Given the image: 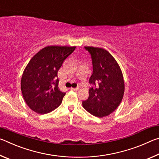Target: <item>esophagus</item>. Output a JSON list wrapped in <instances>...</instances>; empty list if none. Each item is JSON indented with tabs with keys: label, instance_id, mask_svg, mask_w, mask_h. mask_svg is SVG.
Segmentation results:
<instances>
[{
	"label": "esophagus",
	"instance_id": "obj_1",
	"mask_svg": "<svg viewBox=\"0 0 159 159\" xmlns=\"http://www.w3.org/2000/svg\"><path fill=\"white\" fill-rule=\"evenodd\" d=\"M71 90H74V91H77V90H79V88H71Z\"/></svg>",
	"mask_w": 159,
	"mask_h": 159
}]
</instances>
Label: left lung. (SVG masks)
I'll list each match as a JSON object with an SVG mask.
<instances>
[{"instance_id":"left-lung-1","label":"left lung","mask_w":159,"mask_h":159,"mask_svg":"<svg viewBox=\"0 0 159 159\" xmlns=\"http://www.w3.org/2000/svg\"><path fill=\"white\" fill-rule=\"evenodd\" d=\"M85 49L91 55L93 71L89 79L92 85L89 97L83 101V107L95 116H107L122 101L125 90L122 71L108 51L92 46L85 47Z\"/></svg>"}]
</instances>
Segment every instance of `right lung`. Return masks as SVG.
Segmentation results:
<instances>
[{
  "label": "right lung",
  "mask_w": 159,
  "mask_h": 159,
  "mask_svg": "<svg viewBox=\"0 0 159 159\" xmlns=\"http://www.w3.org/2000/svg\"><path fill=\"white\" fill-rule=\"evenodd\" d=\"M76 47L47 46L31 59L21 79V90L29 108L44 114L60 105L65 93L58 87V70Z\"/></svg>",
  "instance_id": "add662e5"
}]
</instances>
